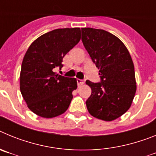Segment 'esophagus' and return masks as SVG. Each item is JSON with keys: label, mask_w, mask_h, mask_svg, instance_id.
Here are the masks:
<instances>
[{"label": "esophagus", "mask_w": 156, "mask_h": 156, "mask_svg": "<svg viewBox=\"0 0 156 156\" xmlns=\"http://www.w3.org/2000/svg\"><path fill=\"white\" fill-rule=\"evenodd\" d=\"M83 83H84V80H83L77 79V84H78V87L82 86Z\"/></svg>", "instance_id": "34e87169"}]
</instances>
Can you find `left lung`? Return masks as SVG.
I'll return each mask as SVG.
<instances>
[{
    "label": "left lung",
    "mask_w": 156,
    "mask_h": 156,
    "mask_svg": "<svg viewBox=\"0 0 156 156\" xmlns=\"http://www.w3.org/2000/svg\"><path fill=\"white\" fill-rule=\"evenodd\" d=\"M81 32L83 44L101 77L99 83L86 81L91 88L87 108L95 118L115 120L129 109L137 90L131 56L124 44L105 30L82 28Z\"/></svg>",
    "instance_id": "left-lung-1"
}]
</instances>
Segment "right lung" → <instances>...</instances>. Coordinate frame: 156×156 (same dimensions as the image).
<instances>
[{"label": "right lung", "mask_w": 156, "mask_h": 156, "mask_svg": "<svg viewBox=\"0 0 156 156\" xmlns=\"http://www.w3.org/2000/svg\"><path fill=\"white\" fill-rule=\"evenodd\" d=\"M80 41V29H56L32 43L25 54L20 73V91L28 108L43 118H53L68 109L76 78L54 72L62 67L66 54Z\"/></svg>", "instance_id": "1"}]
</instances>
